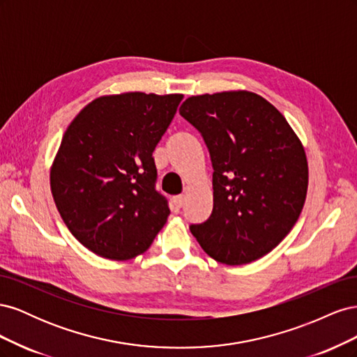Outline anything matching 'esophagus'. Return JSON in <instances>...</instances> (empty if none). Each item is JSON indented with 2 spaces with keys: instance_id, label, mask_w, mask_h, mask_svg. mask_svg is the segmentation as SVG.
Masks as SVG:
<instances>
[{
  "instance_id": "1",
  "label": "esophagus",
  "mask_w": 357,
  "mask_h": 357,
  "mask_svg": "<svg viewBox=\"0 0 357 357\" xmlns=\"http://www.w3.org/2000/svg\"><path fill=\"white\" fill-rule=\"evenodd\" d=\"M172 204H174L176 208H181L183 204H185V195H176L172 198Z\"/></svg>"
}]
</instances>
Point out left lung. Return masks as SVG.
Instances as JSON below:
<instances>
[{
	"mask_svg": "<svg viewBox=\"0 0 357 357\" xmlns=\"http://www.w3.org/2000/svg\"><path fill=\"white\" fill-rule=\"evenodd\" d=\"M178 112L204 138L213 165V211L190 232L226 265L265 256L304 207V147L283 114L253 92L190 96Z\"/></svg>",
	"mask_w": 357,
	"mask_h": 357,
	"instance_id": "left-lung-1",
	"label": "left lung"
}]
</instances>
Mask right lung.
<instances>
[{"label": "right lung", "instance_id": "obj_1", "mask_svg": "<svg viewBox=\"0 0 357 357\" xmlns=\"http://www.w3.org/2000/svg\"><path fill=\"white\" fill-rule=\"evenodd\" d=\"M183 95L128 92L96 98L75 116L50 171L56 208L70 232L98 256L146 252L169 215L156 190L153 150Z\"/></svg>", "mask_w": 357, "mask_h": 357}]
</instances>
